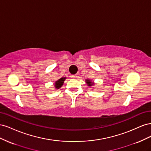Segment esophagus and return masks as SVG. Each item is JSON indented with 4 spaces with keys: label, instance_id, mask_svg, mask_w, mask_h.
<instances>
[{
    "label": "esophagus",
    "instance_id": "obj_1",
    "mask_svg": "<svg viewBox=\"0 0 151 151\" xmlns=\"http://www.w3.org/2000/svg\"><path fill=\"white\" fill-rule=\"evenodd\" d=\"M71 77H72V78H76V77H77L76 75H72Z\"/></svg>",
    "mask_w": 151,
    "mask_h": 151
}]
</instances>
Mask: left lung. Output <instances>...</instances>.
Segmentation results:
<instances>
[{
	"label": "left lung",
	"instance_id": "8db88e82",
	"mask_svg": "<svg viewBox=\"0 0 151 151\" xmlns=\"http://www.w3.org/2000/svg\"><path fill=\"white\" fill-rule=\"evenodd\" d=\"M86 83H88V86H89L93 85V84L91 83H92V82H91V81H89V80H86Z\"/></svg>",
	"mask_w": 151,
	"mask_h": 151
}]
</instances>
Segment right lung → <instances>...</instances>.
<instances>
[{"mask_svg":"<svg viewBox=\"0 0 151 151\" xmlns=\"http://www.w3.org/2000/svg\"><path fill=\"white\" fill-rule=\"evenodd\" d=\"M65 79H66L65 77H62V78H60V79L58 80L57 81H56L55 82V88L57 89H59L60 88H61L63 84V82H64Z\"/></svg>","mask_w":151,"mask_h":151,"instance_id":"add662e5","label":"right lung"}]
</instances>
